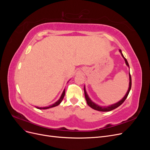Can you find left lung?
Masks as SVG:
<instances>
[{"label":"left lung","instance_id":"left-lung-1","mask_svg":"<svg viewBox=\"0 0 150 150\" xmlns=\"http://www.w3.org/2000/svg\"><path fill=\"white\" fill-rule=\"evenodd\" d=\"M120 52H121V54L122 56L123 57V58H124V59H125V62H126V65L129 67L128 62V61H127L126 59L123 56V55H122V52H121V50H120ZM129 89H128V92L126 93V95L125 96V97H124L123 98H122V99H121V100L120 101H119L118 103H116V104H112V105H111V106H108V107L104 108V107H102V106H99L97 105V104L94 103L89 99V96H88L87 93H86L85 88H84V96H85V98H86V102H87V104H88V106H90L91 108L94 109V110H97V111H111V110H115V109L117 108V107H119V106H120V105H121V104H122V103H123L124 101L126 100V99L127 98V97H128V94H129V91H130V89H131V77L130 74H129Z\"/></svg>","mask_w":150,"mask_h":150}]
</instances>
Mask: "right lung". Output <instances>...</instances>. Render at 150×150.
I'll return each instance as SVG.
<instances>
[{"instance_id":"obj_1","label":"right lung","mask_w":150,"mask_h":150,"mask_svg":"<svg viewBox=\"0 0 150 150\" xmlns=\"http://www.w3.org/2000/svg\"><path fill=\"white\" fill-rule=\"evenodd\" d=\"M64 96H65V89L64 90V91H63V93H62V95H61V96L60 99H59V100H58L57 102H56L55 103L53 104L52 105L49 106V107H45V108H38V107H37V108H38V109H39V110H46V109H48V108H53V107L57 106H58L59 104L61 103V101H62V99H63V98H64Z\"/></svg>"}]
</instances>
